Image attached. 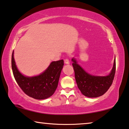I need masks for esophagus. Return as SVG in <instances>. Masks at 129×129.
<instances>
[{
	"mask_svg": "<svg viewBox=\"0 0 129 129\" xmlns=\"http://www.w3.org/2000/svg\"><path fill=\"white\" fill-rule=\"evenodd\" d=\"M64 63L65 64H70V61L68 58H66L64 59Z\"/></svg>",
	"mask_w": 129,
	"mask_h": 129,
	"instance_id": "obj_1",
	"label": "esophagus"
}]
</instances>
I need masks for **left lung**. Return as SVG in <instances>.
Returning a JSON list of instances; mask_svg holds the SVG:
<instances>
[{"label": "left lung", "instance_id": "left-lung-1", "mask_svg": "<svg viewBox=\"0 0 129 129\" xmlns=\"http://www.w3.org/2000/svg\"><path fill=\"white\" fill-rule=\"evenodd\" d=\"M72 61L77 85L84 95L90 98L100 97L106 93L112 85L116 71L115 58L112 71L106 76H97L89 74L77 64L74 58H72Z\"/></svg>", "mask_w": 129, "mask_h": 129}]
</instances>
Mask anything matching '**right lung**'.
Here are the masks:
<instances>
[{
	"instance_id": "1",
	"label": "right lung",
	"mask_w": 129,
	"mask_h": 129,
	"mask_svg": "<svg viewBox=\"0 0 129 129\" xmlns=\"http://www.w3.org/2000/svg\"><path fill=\"white\" fill-rule=\"evenodd\" d=\"M63 66V59L53 61L47 70L39 75L27 77L22 75L17 69L14 58V51L11 56V67L17 84L26 95L37 100L47 99L54 93Z\"/></svg>"
}]
</instances>
